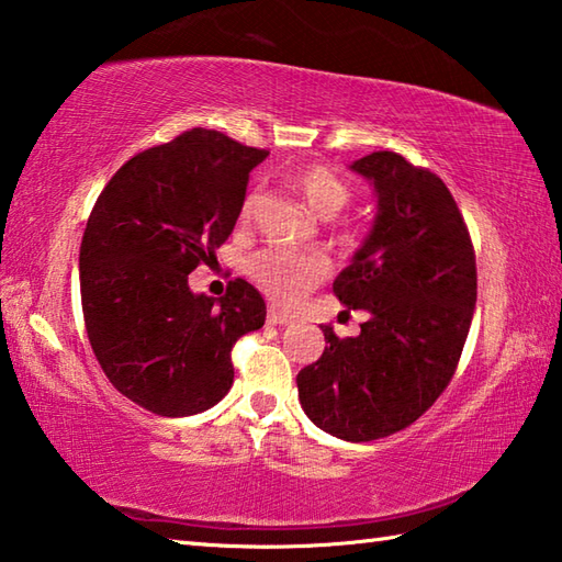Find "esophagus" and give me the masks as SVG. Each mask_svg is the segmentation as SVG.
Segmentation results:
<instances>
[{
    "instance_id": "obj_1",
    "label": "esophagus",
    "mask_w": 562,
    "mask_h": 562,
    "mask_svg": "<svg viewBox=\"0 0 562 562\" xmlns=\"http://www.w3.org/2000/svg\"><path fill=\"white\" fill-rule=\"evenodd\" d=\"M267 323H269V325H289V323H293V317L281 313V311H277V308H269Z\"/></svg>"
}]
</instances>
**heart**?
<instances>
[{
  "instance_id": "1",
  "label": "heart",
  "mask_w": 562,
  "mask_h": 562,
  "mask_svg": "<svg viewBox=\"0 0 562 562\" xmlns=\"http://www.w3.org/2000/svg\"><path fill=\"white\" fill-rule=\"evenodd\" d=\"M293 186L303 195L305 203L317 217H335L352 200L349 188L340 176L327 166H305L293 176ZM257 193H249L241 203V222L254 215ZM327 259L315 251H295L283 247H271L254 254L247 263L251 281L269 295L273 303L291 308L303 301L317 283L327 277Z\"/></svg>"
}]
</instances>
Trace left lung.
<instances>
[{"label":"left lung","instance_id":"1","mask_svg":"<svg viewBox=\"0 0 562 562\" xmlns=\"http://www.w3.org/2000/svg\"><path fill=\"white\" fill-rule=\"evenodd\" d=\"M352 171L372 181L379 210L333 291L372 317L357 337L321 325L327 345L295 384L317 428L369 442L408 428L450 384L472 325L477 263L460 207L436 173L394 151L359 158Z\"/></svg>","mask_w":562,"mask_h":562}]
</instances>
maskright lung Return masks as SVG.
<instances>
[{
	"label": "right lung",
	"mask_w": 562,
	"mask_h": 562,
	"mask_svg": "<svg viewBox=\"0 0 562 562\" xmlns=\"http://www.w3.org/2000/svg\"><path fill=\"white\" fill-rule=\"evenodd\" d=\"M269 156L215 130L132 156L94 203L80 245L92 352L122 396L166 418L207 411L235 379L232 347L267 317L245 279L220 301L188 273L210 263L241 213L249 171Z\"/></svg>",
	"instance_id": "add662e5"
}]
</instances>
